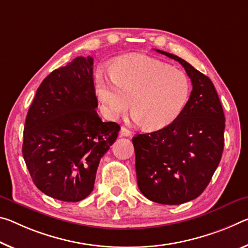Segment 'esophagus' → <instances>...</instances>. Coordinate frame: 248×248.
<instances>
[{
    "label": "esophagus",
    "mask_w": 248,
    "mask_h": 248,
    "mask_svg": "<svg viewBox=\"0 0 248 248\" xmlns=\"http://www.w3.org/2000/svg\"><path fill=\"white\" fill-rule=\"evenodd\" d=\"M120 136H121V137H130V136H131V131L128 130V129L125 128V127H121Z\"/></svg>",
    "instance_id": "34e87169"
}]
</instances>
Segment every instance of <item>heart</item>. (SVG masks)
Listing matches in <instances>:
<instances>
[{"instance_id": "1", "label": "heart", "mask_w": 248, "mask_h": 248, "mask_svg": "<svg viewBox=\"0 0 248 248\" xmlns=\"http://www.w3.org/2000/svg\"><path fill=\"white\" fill-rule=\"evenodd\" d=\"M96 87L110 117L124 115L131 103L133 118L145 130L171 124L186 109L191 95L186 74L145 56L117 60L109 76L97 73Z\"/></svg>"}]
</instances>
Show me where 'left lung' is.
Returning <instances> with one entry per match:
<instances>
[{
    "label": "left lung",
    "instance_id": "left-lung-1",
    "mask_svg": "<svg viewBox=\"0 0 248 248\" xmlns=\"http://www.w3.org/2000/svg\"><path fill=\"white\" fill-rule=\"evenodd\" d=\"M155 50L179 62L193 88L178 119L132 138L137 182L150 201L178 205L196 199L209 186L222 158L225 117L209 77L175 55Z\"/></svg>",
    "mask_w": 248,
    "mask_h": 248
}]
</instances>
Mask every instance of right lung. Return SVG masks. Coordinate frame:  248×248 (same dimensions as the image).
I'll return each instance as SVG.
<instances>
[{
	"instance_id": "right-lung-1",
	"label": "right lung",
	"mask_w": 248,
	"mask_h": 248,
	"mask_svg": "<svg viewBox=\"0 0 248 248\" xmlns=\"http://www.w3.org/2000/svg\"><path fill=\"white\" fill-rule=\"evenodd\" d=\"M93 57H76L50 73L27 112L23 156L38 190L78 202L92 193L99 161L120 125L104 123L93 78Z\"/></svg>"
}]
</instances>
